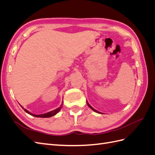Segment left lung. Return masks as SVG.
Instances as JSON below:
<instances>
[{"mask_svg":"<svg viewBox=\"0 0 155 155\" xmlns=\"http://www.w3.org/2000/svg\"><path fill=\"white\" fill-rule=\"evenodd\" d=\"M87 105H88V106L89 107H90V108H91V109L92 110H94V112H97V113H100V114L101 113V112H99V111H97V110H96V109H94V108H93V107H91V106L90 105H89V104H88V103L87 101Z\"/></svg>","mask_w":155,"mask_h":155,"instance_id":"left-lung-1","label":"left lung"}]
</instances>
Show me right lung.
I'll return each instance as SVG.
<instances>
[{"mask_svg": "<svg viewBox=\"0 0 155 155\" xmlns=\"http://www.w3.org/2000/svg\"><path fill=\"white\" fill-rule=\"evenodd\" d=\"M62 105H63V104H61V105L59 107H58V109H55V110H52V111L48 112H47V113L42 114H38V115L32 114V113H31V112H30L28 110H27L26 109H24V108H23L22 106H21V107L23 109H24V110H25L26 112H27L28 114H30V115H31V116H33L39 117V118H50V117H51V116H53L55 115L56 114L58 113V112H59V110H60L61 109V108H62V107H63Z\"/></svg>", "mask_w": 155, "mask_h": 155, "instance_id": "right-lung-1", "label": "right lung"}]
</instances>
